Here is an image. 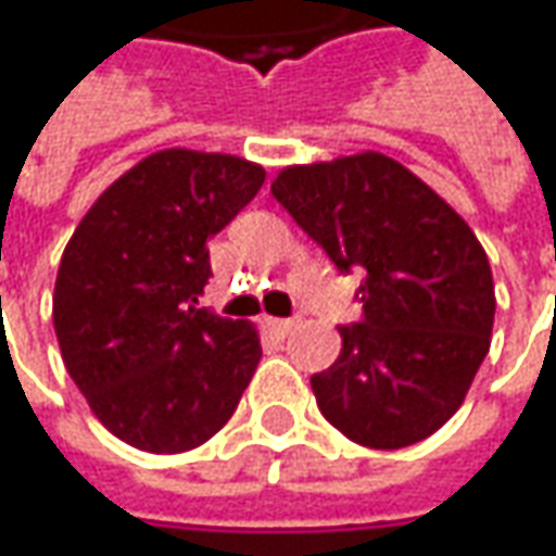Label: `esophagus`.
<instances>
[{
  "mask_svg": "<svg viewBox=\"0 0 556 556\" xmlns=\"http://www.w3.org/2000/svg\"><path fill=\"white\" fill-rule=\"evenodd\" d=\"M264 329L274 338H286L295 329V323L292 319H277V316H264Z\"/></svg>",
  "mask_w": 556,
  "mask_h": 556,
  "instance_id": "1",
  "label": "esophagus"
}]
</instances>
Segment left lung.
<instances>
[{
    "label": "left lung",
    "instance_id": "1",
    "mask_svg": "<svg viewBox=\"0 0 556 556\" xmlns=\"http://www.w3.org/2000/svg\"><path fill=\"white\" fill-rule=\"evenodd\" d=\"M270 193L338 270L363 267V319L311 378L326 421L369 450L440 431L489 354L495 286L480 240L443 197L384 153L289 165Z\"/></svg>",
    "mask_w": 556,
    "mask_h": 556
}]
</instances>
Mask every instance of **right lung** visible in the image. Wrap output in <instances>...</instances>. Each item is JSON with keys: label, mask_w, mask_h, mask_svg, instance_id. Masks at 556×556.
Segmentation results:
<instances>
[{"label": "right lung", "mask_w": 556, "mask_h": 556, "mask_svg": "<svg viewBox=\"0 0 556 556\" xmlns=\"http://www.w3.org/2000/svg\"><path fill=\"white\" fill-rule=\"evenodd\" d=\"M264 168L160 150L106 187L73 230L51 316L70 378L128 446L175 455L227 425L258 369L252 323L200 307L208 240L255 200Z\"/></svg>", "instance_id": "1"}]
</instances>
